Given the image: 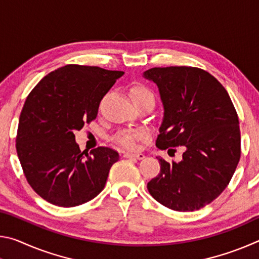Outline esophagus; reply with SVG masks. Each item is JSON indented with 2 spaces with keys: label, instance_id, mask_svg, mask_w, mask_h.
<instances>
[{
  "label": "esophagus",
  "instance_id": "34e87169",
  "mask_svg": "<svg viewBox=\"0 0 259 259\" xmlns=\"http://www.w3.org/2000/svg\"><path fill=\"white\" fill-rule=\"evenodd\" d=\"M124 157H129V159H137V160H143L145 155L143 153H124Z\"/></svg>",
  "mask_w": 259,
  "mask_h": 259
}]
</instances>
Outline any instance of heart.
<instances>
[{
  "label": "heart",
  "mask_w": 259,
  "mask_h": 259,
  "mask_svg": "<svg viewBox=\"0 0 259 259\" xmlns=\"http://www.w3.org/2000/svg\"><path fill=\"white\" fill-rule=\"evenodd\" d=\"M130 96L133 98L135 105L146 102V100L154 102V95H153L152 91L146 85L140 84V83H136V84L130 88ZM143 137H145V133L143 130L129 129L119 131V133L114 136L113 140L117 145L124 148H129V150H134L137 146L138 140H140Z\"/></svg>",
  "instance_id": "obj_1"
}]
</instances>
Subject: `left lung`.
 I'll list each match as a JSON object with an SVG mask.
<instances>
[{
	"label": "left lung",
	"instance_id": "obj_1",
	"mask_svg": "<svg viewBox=\"0 0 259 259\" xmlns=\"http://www.w3.org/2000/svg\"><path fill=\"white\" fill-rule=\"evenodd\" d=\"M144 76L156 83L164 107L156 147L185 148L178 163L157 157L160 174L148 182L147 190L169 209L199 210L222 194L240 161L234 105L222 83L204 69L154 67Z\"/></svg>",
	"mask_w": 259,
	"mask_h": 259
}]
</instances>
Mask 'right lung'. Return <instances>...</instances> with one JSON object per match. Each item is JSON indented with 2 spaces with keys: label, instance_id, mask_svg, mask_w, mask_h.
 Here are the masks:
<instances>
[{
  "label": "right lung",
  "instance_id": "1",
  "mask_svg": "<svg viewBox=\"0 0 259 259\" xmlns=\"http://www.w3.org/2000/svg\"><path fill=\"white\" fill-rule=\"evenodd\" d=\"M123 74L66 65L43 77L27 96L17 154L30 187L48 202L76 207L103 191L119 153L103 146L81 152L74 133L97 117L103 97Z\"/></svg>",
  "mask_w": 259,
  "mask_h": 259
}]
</instances>
